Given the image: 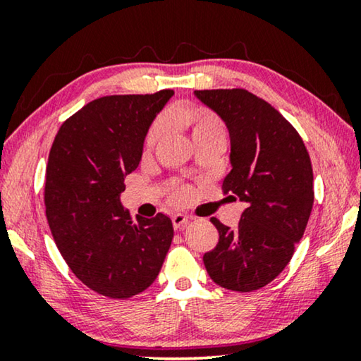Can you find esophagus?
I'll list each match as a JSON object with an SVG mask.
<instances>
[{
    "label": "esophagus",
    "instance_id": "34e87169",
    "mask_svg": "<svg viewBox=\"0 0 361 361\" xmlns=\"http://www.w3.org/2000/svg\"><path fill=\"white\" fill-rule=\"evenodd\" d=\"M187 224H189V216L187 215H182V214H176L174 216H172V225H174V228L177 231H182L187 226Z\"/></svg>",
    "mask_w": 361,
    "mask_h": 361
}]
</instances>
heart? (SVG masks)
Returning a JSON list of instances; mask_svg holds the SVG:
<instances>
[{
    "instance_id": "1",
    "label": "heart",
    "mask_w": 361,
    "mask_h": 361,
    "mask_svg": "<svg viewBox=\"0 0 361 361\" xmlns=\"http://www.w3.org/2000/svg\"><path fill=\"white\" fill-rule=\"evenodd\" d=\"M172 116H174L176 120H180L185 123V126L189 128L192 133L194 141L226 135L225 123L221 121V118L216 115L215 111H212L205 106L189 108V110H184V111H174V115ZM164 131H166V120L162 116L156 118V120L151 123V126L147 128V133L145 136V149H151V147L159 141V137L164 135ZM171 197L174 200H184L187 197V189L182 185L174 187Z\"/></svg>"
}]
</instances>
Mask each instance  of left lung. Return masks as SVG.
Returning <instances> with one entry per match:
<instances>
[{
    "label": "left lung",
    "mask_w": 361,
    "mask_h": 361,
    "mask_svg": "<svg viewBox=\"0 0 361 361\" xmlns=\"http://www.w3.org/2000/svg\"><path fill=\"white\" fill-rule=\"evenodd\" d=\"M195 95L226 123L233 167L221 189L246 204L235 230L210 219L219 243L204 255V264L221 288L258 290L283 273L307 226L314 205L309 152L298 130L245 88Z\"/></svg>",
    "instance_id": "8db88e82"
}]
</instances>
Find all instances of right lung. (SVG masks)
Wrapping results in <instances>:
<instances>
[{
	"instance_id": "right-lung-1",
	"label": "right lung",
	"mask_w": 361,
	"mask_h": 361,
	"mask_svg": "<svg viewBox=\"0 0 361 361\" xmlns=\"http://www.w3.org/2000/svg\"><path fill=\"white\" fill-rule=\"evenodd\" d=\"M172 95L97 98L62 123L49 152V228L72 273L105 298L130 299L149 288L174 236L169 216L133 220L120 204L147 128Z\"/></svg>"
}]
</instances>
